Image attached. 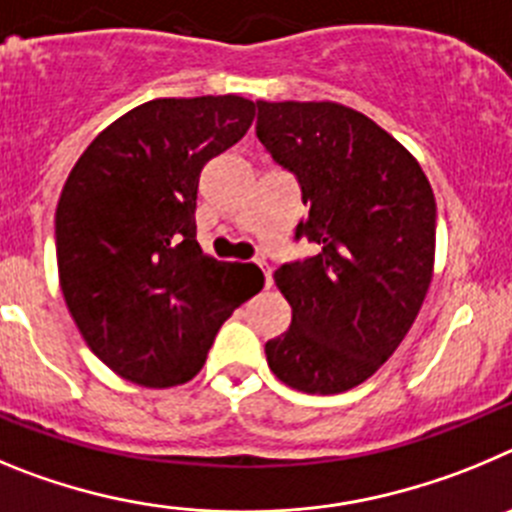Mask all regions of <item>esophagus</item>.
<instances>
[{
	"mask_svg": "<svg viewBox=\"0 0 512 512\" xmlns=\"http://www.w3.org/2000/svg\"><path fill=\"white\" fill-rule=\"evenodd\" d=\"M262 270V275H265V288H270L273 285V270H270V265H265V262H257Z\"/></svg>",
	"mask_w": 512,
	"mask_h": 512,
	"instance_id": "34e87169",
	"label": "esophagus"
}]
</instances>
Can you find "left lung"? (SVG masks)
Wrapping results in <instances>:
<instances>
[{
    "label": "left lung",
    "mask_w": 512,
    "mask_h": 512,
    "mask_svg": "<svg viewBox=\"0 0 512 512\" xmlns=\"http://www.w3.org/2000/svg\"><path fill=\"white\" fill-rule=\"evenodd\" d=\"M255 130L301 188L296 242L319 247L275 270L293 319L265 344L267 365L301 393H344L375 375L421 311L434 191L395 137L334 101H257Z\"/></svg>",
    "instance_id": "obj_1"
}]
</instances>
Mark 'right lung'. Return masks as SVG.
<instances>
[{
	"instance_id": "1",
	"label": "right lung",
	"mask_w": 512,
	"mask_h": 512,
	"mask_svg": "<svg viewBox=\"0 0 512 512\" xmlns=\"http://www.w3.org/2000/svg\"><path fill=\"white\" fill-rule=\"evenodd\" d=\"M252 119L255 104L234 94L147 101L73 165L55 209L61 290L91 352L124 380H191L265 283L257 265L216 262L196 242L201 170Z\"/></svg>"
}]
</instances>
